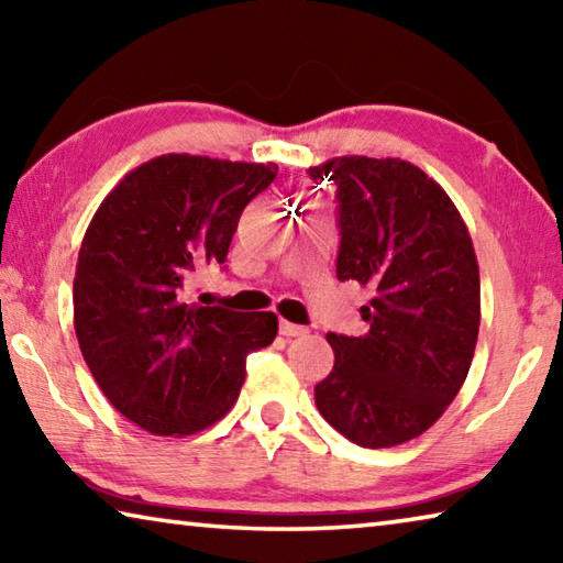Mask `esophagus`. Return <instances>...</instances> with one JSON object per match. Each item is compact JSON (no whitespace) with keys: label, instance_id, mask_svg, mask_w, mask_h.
Segmentation results:
<instances>
[{"label":"esophagus","instance_id":"34e87169","mask_svg":"<svg viewBox=\"0 0 563 563\" xmlns=\"http://www.w3.org/2000/svg\"><path fill=\"white\" fill-rule=\"evenodd\" d=\"M278 330H280V335H285V338H300V335H305V332H308L302 325H295V322H288L283 318L278 322Z\"/></svg>","mask_w":563,"mask_h":563}]
</instances>
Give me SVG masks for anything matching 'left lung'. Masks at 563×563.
I'll return each instance as SVG.
<instances>
[{"label":"left lung","instance_id":"obj_1","mask_svg":"<svg viewBox=\"0 0 563 563\" xmlns=\"http://www.w3.org/2000/svg\"><path fill=\"white\" fill-rule=\"evenodd\" d=\"M308 174L338 188V278L373 290L360 308L365 335L328 332L335 365L316 385V405L360 446L409 442L470 373L479 335L470 231L444 188L409 161L342 156Z\"/></svg>","mask_w":563,"mask_h":563}]
</instances>
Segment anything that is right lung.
<instances>
[{
  "label": "right lung",
  "mask_w": 563,
  "mask_h": 563,
  "mask_svg": "<svg viewBox=\"0 0 563 563\" xmlns=\"http://www.w3.org/2000/svg\"><path fill=\"white\" fill-rule=\"evenodd\" d=\"M275 164L166 154L123 176L81 241L74 330L119 412L161 437L201 432L235 405L245 357L278 335L275 312L186 300L190 273L225 263L243 208Z\"/></svg>",
  "instance_id": "add662e5"
}]
</instances>
